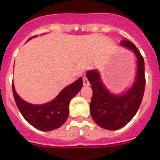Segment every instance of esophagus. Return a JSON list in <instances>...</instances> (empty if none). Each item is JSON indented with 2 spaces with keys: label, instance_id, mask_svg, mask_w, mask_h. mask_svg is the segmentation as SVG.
I'll use <instances>...</instances> for the list:
<instances>
[{
  "label": "esophagus",
  "instance_id": "34e87169",
  "mask_svg": "<svg viewBox=\"0 0 160 160\" xmlns=\"http://www.w3.org/2000/svg\"><path fill=\"white\" fill-rule=\"evenodd\" d=\"M82 80H83V85H84V86H89V85H90V82H89L88 79H87V77H83Z\"/></svg>",
  "mask_w": 160,
  "mask_h": 160
}]
</instances>
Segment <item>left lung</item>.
<instances>
[{"label": "left lung", "mask_w": 160, "mask_h": 160, "mask_svg": "<svg viewBox=\"0 0 160 160\" xmlns=\"http://www.w3.org/2000/svg\"><path fill=\"white\" fill-rule=\"evenodd\" d=\"M120 45L132 50L138 59L136 79L125 94L122 95L111 94L102 82L97 70H90L87 73L93 90L90 102L91 116L99 127L111 131L120 129L135 116L142 102L146 84L144 60L140 52L128 40H122Z\"/></svg>", "instance_id": "obj_1"}]
</instances>
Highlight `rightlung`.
I'll return each mask as SVG.
<instances>
[{"mask_svg":"<svg viewBox=\"0 0 160 160\" xmlns=\"http://www.w3.org/2000/svg\"><path fill=\"white\" fill-rule=\"evenodd\" d=\"M82 85V78H80L62 90L53 101L43 105H32L24 101L17 94L13 83L12 89L17 107L24 118L37 129L49 131L60 128L66 122L70 100L79 92Z\"/></svg>","mask_w":160,"mask_h":160,"instance_id":"1","label":"right lung"}]
</instances>
